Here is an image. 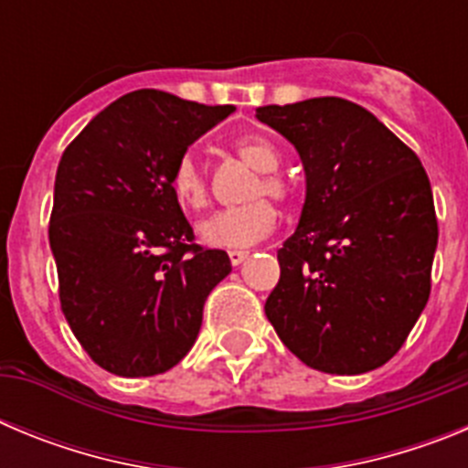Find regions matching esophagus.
I'll return each mask as SVG.
<instances>
[{"label": "esophagus", "mask_w": 468, "mask_h": 468, "mask_svg": "<svg viewBox=\"0 0 468 468\" xmlns=\"http://www.w3.org/2000/svg\"><path fill=\"white\" fill-rule=\"evenodd\" d=\"M246 258H248V250H229V262L234 264V267H239Z\"/></svg>", "instance_id": "34e87169"}]
</instances>
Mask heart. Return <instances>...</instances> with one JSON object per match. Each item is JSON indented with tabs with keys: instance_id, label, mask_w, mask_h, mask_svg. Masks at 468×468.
<instances>
[{
	"instance_id": "obj_1",
	"label": "heart",
	"mask_w": 468,
	"mask_h": 468,
	"mask_svg": "<svg viewBox=\"0 0 468 468\" xmlns=\"http://www.w3.org/2000/svg\"><path fill=\"white\" fill-rule=\"evenodd\" d=\"M234 147L246 164L262 173V177L248 194V198H255V201L239 206V208L218 210L210 218L198 222L197 231L198 239L206 246L234 248L237 250V248H246L260 241L274 229L279 213L271 206V201L260 197L270 194L274 198H285L288 197V185L274 173L281 166V156L270 140L262 138V135H243L234 143ZM171 192L185 210H201L208 204V177L192 154L180 156L173 166Z\"/></svg>"
}]
</instances>
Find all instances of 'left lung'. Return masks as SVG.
Instances as JSON below:
<instances>
[{
    "mask_svg": "<svg viewBox=\"0 0 468 468\" xmlns=\"http://www.w3.org/2000/svg\"><path fill=\"white\" fill-rule=\"evenodd\" d=\"M255 117L295 147L307 183L264 314L314 370H375L403 346L431 291L438 222L427 171L345 98L258 107Z\"/></svg>",
    "mask_w": 468,
    "mask_h": 468,
    "instance_id": "left-lung-1",
    "label": "left lung"
}]
</instances>
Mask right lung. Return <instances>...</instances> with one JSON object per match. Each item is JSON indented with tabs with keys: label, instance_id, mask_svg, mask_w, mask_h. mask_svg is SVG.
Listing matches in <instances>:
<instances>
[{
	"label": "right lung",
	"instance_id": "obj_1",
	"mask_svg": "<svg viewBox=\"0 0 468 468\" xmlns=\"http://www.w3.org/2000/svg\"><path fill=\"white\" fill-rule=\"evenodd\" d=\"M234 110L140 89L95 114L60 156L48 225L60 307L110 373L152 378L183 361L206 297L231 271L225 250L192 243L171 173Z\"/></svg>",
	"mask_w": 468,
	"mask_h": 468
}]
</instances>
